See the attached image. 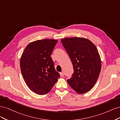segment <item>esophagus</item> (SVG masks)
Returning a JSON list of instances; mask_svg holds the SVG:
<instances>
[{
  "label": "esophagus",
  "instance_id": "1",
  "mask_svg": "<svg viewBox=\"0 0 120 120\" xmlns=\"http://www.w3.org/2000/svg\"><path fill=\"white\" fill-rule=\"evenodd\" d=\"M64 72H60V77H64Z\"/></svg>",
  "mask_w": 120,
  "mask_h": 120
}]
</instances>
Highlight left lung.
Segmentation results:
<instances>
[{
  "label": "left lung",
  "mask_w": 120,
  "mask_h": 120,
  "mask_svg": "<svg viewBox=\"0 0 120 120\" xmlns=\"http://www.w3.org/2000/svg\"><path fill=\"white\" fill-rule=\"evenodd\" d=\"M61 42L70 56L74 68L71 77L67 79L71 88L79 94L91 90L101 70L100 54L95 45L82 38H67Z\"/></svg>",
  "instance_id": "1"
}]
</instances>
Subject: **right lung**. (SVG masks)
Listing matches in <instances>:
<instances>
[{"mask_svg": "<svg viewBox=\"0 0 120 120\" xmlns=\"http://www.w3.org/2000/svg\"><path fill=\"white\" fill-rule=\"evenodd\" d=\"M57 41L45 39L30 42L21 56L20 66L24 80L38 95L48 93L60 77L50 56Z\"/></svg>", "mask_w": 120, "mask_h": 120, "instance_id": "add662e5", "label": "right lung"}]
</instances>
